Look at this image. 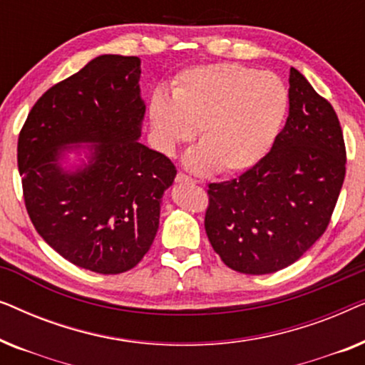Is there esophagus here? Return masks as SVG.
Returning a JSON list of instances; mask_svg holds the SVG:
<instances>
[{"instance_id": "obj_1", "label": "esophagus", "mask_w": 365, "mask_h": 365, "mask_svg": "<svg viewBox=\"0 0 365 365\" xmlns=\"http://www.w3.org/2000/svg\"><path fill=\"white\" fill-rule=\"evenodd\" d=\"M176 181H178V182H189V184H196V182H197L196 179L189 178L187 174H184L182 171H179V173H178V176H176Z\"/></svg>"}]
</instances>
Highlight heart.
Here are the masks:
<instances>
[{
  "mask_svg": "<svg viewBox=\"0 0 365 365\" xmlns=\"http://www.w3.org/2000/svg\"><path fill=\"white\" fill-rule=\"evenodd\" d=\"M287 106V88L276 74L239 63H214L179 73L173 98L154 94L149 114L164 153L191 141L197 129L201 146L189 153V166L234 174L269 151Z\"/></svg>",
  "mask_w": 365,
  "mask_h": 365,
  "instance_id": "b5f03b06",
  "label": "heart"
}]
</instances>
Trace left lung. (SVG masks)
<instances>
[{"mask_svg": "<svg viewBox=\"0 0 365 365\" xmlns=\"http://www.w3.org/2000/svg\"><path fill=\"white\" fill-rule=\"evenodd\" d=\"M346 161L332 104L291 68L289 116L271 151L241 176L207 184L204 227L214 251L241 274L291 266L331 222Z\"/></svg>", "mask_w": 365, "mask_h": 365, "instance_id": "obj_1", "label": "left lung"}]
</instances>
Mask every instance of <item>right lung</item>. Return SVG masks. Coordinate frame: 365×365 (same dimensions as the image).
Wrapping results in <instances>:
<instances>
[{
    "instance_id": "obj_1",
    "label": "right lung",
    "mask_w": 365,
    "mask_h": 365,
    "mask_svg": "<svg viewBox=\"0 0 365 365\" xmlns=\"http://www.w3.org/2000/svg\"><path fill=\"white\" fill-rule=\"evenodd\" d=\"M138 56L104 54L34 103L18 138L24 206L34 229L74 266L126 272L149 251L163 192L176 178L164 154L138 141L144 104ZM96 142L93 161L66 175V143Z\"/></svg>"
}]
</instances>
